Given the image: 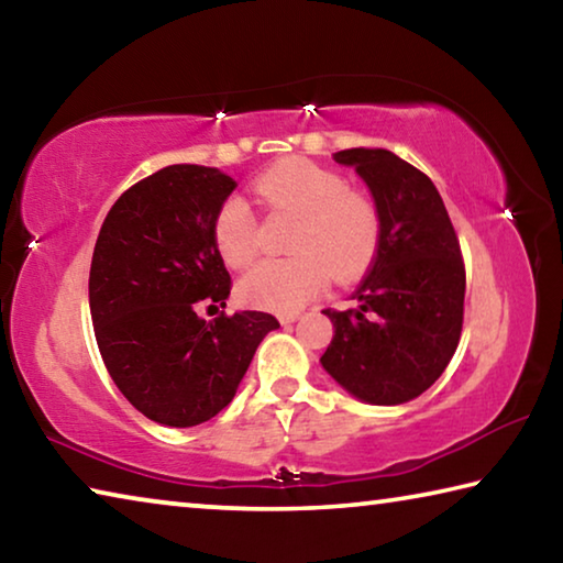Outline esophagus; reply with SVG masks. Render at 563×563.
I'll return each mask as SVG.
<instances>
[{"label": "esophagus", "mask_w": 563, "mask_h": 563, "mask_svg": "<svg viewBox=\"0 0 563 563\" xmlns=\"http://www.w3.org/2000/svg\"><path fill=\"white\" fill-rule=\"evenodd\" d=\"M298 318H300L298 312H290V316H280V322H283V325H290V322H295Z\"/></svg>", "instance_id": "esophagus-1"}]
</instances>
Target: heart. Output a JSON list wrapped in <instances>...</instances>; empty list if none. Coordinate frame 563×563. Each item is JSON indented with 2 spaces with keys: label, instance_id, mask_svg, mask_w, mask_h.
<instances>
[{
  "label": "heart",
  "instance_id": "b5f03b06",
  "mask_svg": "<svg viewBox=\"0 0 563 563\" xmlns=\"http://www.w3.org/2000/svg\"><path fill=\"white\" fill-rule=\"evenodd\" d=\"M258 201L295 218L290 258L265 261L238 280L243 305L268 312H295L325 280H352L369 268L379 247V213L367 196L312 161L290 158L255 180ZM213 241L225 265L243 268L258 253V225L241 198H228L213 221Z\"/></svg>",
  "mask_w": 563,
  "mask_h": 563
}]
</instances>
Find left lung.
Returning a JSON list of instances; mask_svg holds the SVG:
<instances>
[{"mask_svg": "<svg viewBox=\"0 0 563 563\" xmlns=\"http://www.w3.org/2000/svg\"><path fill=\"white\" fill-rule=\"evenodd\" d=\"M365 180L379 213V247L352 310H322L335 335L325 373L367 405H402L430 389L462 335L464 263L440 190L387 148L332 154Z\"/></svg>", "mask_w": 563, "mask_h": 563, "instance_id": "8db88e82", "label": "left lung"}]
</instances>
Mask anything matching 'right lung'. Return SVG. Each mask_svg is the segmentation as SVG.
<instances>
[{"instance_id": "add662e5", "label": "right lung", "mask_w": 563, "mask_h": 563, "mask_svg": "<svg viewBox=\"0 0 563 563\" xmlns=\"http://www.w3.org/2000/svg\"><path fill=\"white\" fill-rule=\"evenodd\" d=\"M233 188L218 168H161L111 206L93 247L89 308L103 365L121 395L158 424L196 427L216 417L261 340L280 328L255 310L198 318V308H225L231 295L213 221Z\"/></svg>"}]
</instances>
